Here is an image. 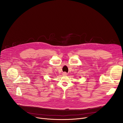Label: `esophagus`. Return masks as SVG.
<instances>
[{
	"mask_svg": "<svg viewBox=\"0 0 123 123\" xmlns=\"http://www.w3.org/2000/svg\"><path fill=\"white\" fill-rule=\"evenodd\" d=\"M63 74V75H67V73H64Z\"/></svg>",
	"mask_w": 123,
	"mask_h": 123,
	"instance_id": "1",
	"label": "esophagus"
}]
</instances>
